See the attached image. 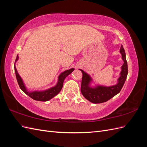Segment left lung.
<instances>
[{
    "instance_id": "8db88e82",
    "label": "left lung",
    "mask_w": 147,
    "mask_h": 147,
    "mask_svg": "<svg viewBox=\"0 0 147 147\" xmlns=\"http://www.w3.org/2000/svg\"><path fill=\"white\" fill-rule=\"evenodd\" d=\"M119 52L121 55L123 64L121 67L119 77L117 80V83L112 86H107L96 84L95 86L91 85L93 82L92 78L89 74L82 69L83 76L81 84V92L83 96L90 102L94 104H100L105 102L112 98L120 92L125 82L127 75V63L126 58V53L123 45H121Z\"/></svg>"
}]
</instances>
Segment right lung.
<instances>
[{
    "label": "right lung",
    "mask_w": 147,
    "mask_h": 147,
    "mask_svg": "<svg viewBox=\"0 0 147 147\" xmlns=\"http://www.w3.org/2000/svg\"><path fill=\"white\" fill-rule=\"evenodd\" d=\"M18 59H19L18 55H17L15 63V72L16 74V77L18 83L21 90L23 91L25 94L29 96L34 100H38V101H43V102L48 101L49 100L51 99L53 97H54L57 94H58L59 92L61 91L62 88H63V83L65 78L74 70V69L72 68L70 69L65 70L63 72L61 73L60 75L58 76V78H57V82L55 86H53L50 88H48L47 90H43V91H30L28 90L27 88H26L23 79H22V78L20 77V75H19L17 69L16 68L15 63L18 60Z\"/></svg>",
    "instance_id": "obj_1"
}]
</instances>
